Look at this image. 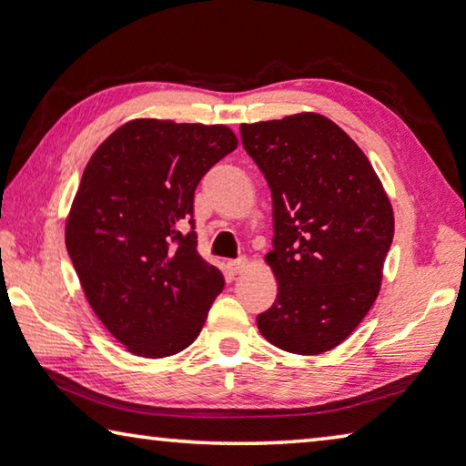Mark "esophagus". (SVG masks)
<instances>
[{
  "label": "esophagus",
  "instance_id": "esophagus-1",
  "mask_svg": "<svg viewBox=\"0 0 466 466\" xmlns=\"http://www.w3.org/2000/svg\"><path fill=\"white\" fill-rule=\"evenodd\" d=\"M247 267H248V261H247V258H236V261H230V263H228V269H230V273H232V275H240V273H244V271H247Z\"/></svg>",
  "mask_w": 466,
  "mask_h": 466
}]
</instances>
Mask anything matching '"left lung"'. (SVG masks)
I'll return each mask as SVG.
<instances>
[{
    "instance_id": "8db88e82",
    "label": "left lung",
    "mask_w": 466,
    "mask_h": 466,
    "mask_svg": "<svg viewBox=\"0 0 466 466\" xmlns=\"http://www.w3.org/2000/svg\"><path fill=\"white\" fill-rule=\"evenodd\" d=\"M240 136L273 199L265 261L278 298L257 327L283 351L319 356L353 333L380 291L390 199L356 141L319 113L242 123Z\"/></svg>"
}]
</instances>
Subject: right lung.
<instances>
[{
  "mask_svg": "<svg viewBox=\"0 0 466 466\" xmlns=\"http://www.w3.org/2000/svg\"><path fill=\"white\" fill-rule=\"evenodd\" d=\"M236 146L226 125L133 119L86 164L66 247L94 314L133 356L183 351L224 289L222 271L197 252L193 197Z\"/></svg>",
  "mask_w": 466,
  "mask_h": 466,
  "instance_id": "add662e5",
  "label": "right lung"
}]
</instances>
